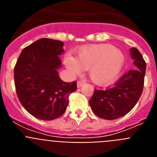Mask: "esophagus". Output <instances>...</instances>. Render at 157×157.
I'll use <instances>...</instances> for the list:
<instances>
[{
    "instance_id": "esophagus-1",
    "label": "esophagus",
    "mask_w": 157,
    "mask_h": 157,
    "mask_svg": "<svg viewBox=\"0 0 157 157\" xmlns=\"http://www.w3.org/2000/svg\"><path fill=\"white\" fill-rule=\"evenodd\" d=\"M83 84H84V82H83V81H78L77 86L78 87V88H79V87H81L83 85Z\"/></svg>"
}]
</instances>
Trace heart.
Segmentation results:
<instances>
[{
    "label": "heart",
    "mask_w": 157,
    "mask_h": 157,
    "mask_svg": "<svg viewBox=\"0 0 157 157\" xmlns=\"http://www.w3.org/2000/svg\"><path fill=\"white\" fill-rule=\"evenodd\" d=\"M125 61L123 52L112 45L83 46L76 51V59L67 55L64 63L74 74L82 69L88 70L91 79L97 84H106L115 79L121 71Z\"/></svg>",
    "instance_id": "1"
}]
</instances>
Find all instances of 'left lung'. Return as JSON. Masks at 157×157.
Returning <instances> with one entry per match:
<instances>
[{
  "instance_id": "1",
  "label": "left lung",
  "mask_w": 157,
  "mask_h": 157,
  "mask_svg": "<svg viewBox=\"0 0 157 157\" xmlns=\"http://www.w3.org/2000/svg\"><path fill=\"white\" fill-rule=\"evenodd\" d=\"M130 54L137 70H130L123 75L113 86L95 89L89 101L94 114L101 119L116 120L127 115L142 94L146 63L136 48H130Z\"/></svg>"
}]
</instances>
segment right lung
Listing matches in <instances>:
<instances>
[{
  "mask_svg": "<svg viewBox=\"0 0 157 157\" xmlns=\"http://www.w3.org/2000/svg\"><path fill=\"white\" fill-rule=\"evenodd\" d=\"M63 43L41 38L22 50L14 68L17 97L26 110L39 120H52L64 113L76 81L65 82L58 75Z\"/></svg>",
  "mask_w": 157,
  "mask_h": 157,
  "instance_id": "add662e5",
  "label": "right lung"
}]
</instances>
